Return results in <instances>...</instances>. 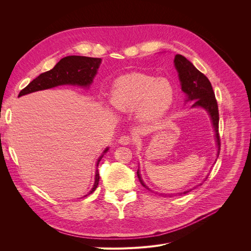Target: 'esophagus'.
<instances>
[{
    "mask_svg": "<svg viewBox=\"0 0 251 251\" xmlns=\"http://www.w3.org/2000/svg\"><path fill=\"white\" fill-rule=\"evenodd\" d=\"M119 142L121 144H124V146H128V144H131L133 142V139L130 135H123L119 139Z\"/></svg>",
    "mask_w": 251,
    "mask_h": 251,
    "instance_id": "obj_1",
    "label": "esophagus"
}]
</instances>
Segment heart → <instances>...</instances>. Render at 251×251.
<instances>
[{"mask_svg":"<svg viewBox=\"0 0 251 251\" xmlns=\"http://www.w3.org/2000/svg\"><path fill=\"white\" fill-rule=\"evenodd\" d=\"M175 97L169 79L131 73L118 78L113 85L111 101L121 112H132L147 121L161 118L171 107Z\"/></svg>","mask_w":251,"mask_h":251,"instance_id":"obj_1","label":"heart"}]
</instances>
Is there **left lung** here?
<instances>
[{
	"mask_svg": "<svg viewBox=\"0 0 251 251\" xmlns=\"http://www.w3.org/2000/svg\"><path fill=\"white\" fill-rule=\"evenodd\" d=\"M174 63L175 67L179 73V79L181 81L182 90L185 92L187 97L186 101L194 100L192 107H201L208 112L215 129L217 143L219 148L218 153H220L221 140L219 134V109L212 84H210L207 77L203 73L197 70L193 66V64L182 55H176ZM137 176L141 185L144 188L150 190V188L143 183L139 175V170L137 171ZM190 191L191 189L181 192L179 194H186ZM169 196H172V194H169Z\"/></svg>",
	"mask_w": 251,
	"mask_h": 251,
	"instance_id": "1",
	"label": "left lung"
}]
</instances>
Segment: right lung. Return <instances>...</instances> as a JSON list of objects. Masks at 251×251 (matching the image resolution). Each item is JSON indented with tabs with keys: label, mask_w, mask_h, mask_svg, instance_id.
<instances>
[{
	"label": "right lung",
	"mask_w": 251,
	"mask_h": 251,
	"mask_svg": "<svg viewBox=\"0 0 251 251\" xmlns=\"http://www.w3.org/2000/svg\"><path fill=\"white\" fill-rule=\"evenodd\" d=\"M100 61L101 59L100 58H89L82 56L65 57L61 59L51 70L42 73L35 79H33L27 86L24 87L19 92L18 97L27 95L30 94V92H34L37 90L51 88L63 84L88 86L92 82V79H94V77L97 74V70L100 64ZM108 150L109 149L105 150L103 153L107 152ZM102 155L103 154H101L100 156V159L98 160L97 167H99ZM99 181L100 173L97 168L95 185L88 194L92 193L97 189L99 185Z\"/></svg>",
	"instance_id": "1"
}]
</instances>
